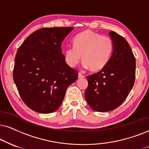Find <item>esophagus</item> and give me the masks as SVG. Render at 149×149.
Listing matches in <instances>:
<instances>
[{
  "label": "esophagus",
  "instance_id": "34e87169",
  "mask_svg": "<svg viewBox=\"0 0 149 149\" xmlns=\"http://www.w3.org/2000/svg\"><path fill=\"white\" fill-rule=\"evenodd\" d=\"M84 77H85V76H84V75L82 74L81 72H79V74H78V78L79 79H82V78H84Z\"/></svg>",
  "mask_w": 149,
  "mask_h": 149
}]
</instances>
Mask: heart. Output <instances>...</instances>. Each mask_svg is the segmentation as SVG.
I'll use <instances>...</instances> for the list:
<instances>
[{"instance_id": "1", "label": "heart", "mask_w": 149, "mask_h": 149, "mask_svg": "<svg viewBox=\"0 0 149 149\" xmlns=\"http://www.w3.org/2000/svg\"><path fill=\"white\" fill-rule=\"evenodd\" d=\"M113 41L107 36L86 30L73 39V47L65 50V62L70 67L79 63L82 56L84 66L93 72L106 67L113 52Z\"/></svg>"}]
</instances>
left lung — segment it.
Listing matches in <instances>:
<instances>
[{
  "label": "left lung",
  "mask_w": 149,
  "mask_h": 149,
  "mask_svg": "<svg viewBox=\"0 0 149 149\" xmlns=\"http://www.w3.org/2000/svg\"><path fill=\"white\" fill-rule=\"evenodd\" d=\"M114 47L111 59L100 72L87 77L85 98L92 109L108 112L124 102L135 83V58L129 44L116 32H109Z\"/></svg>",
  "instance_id": "left-lung-1"
}]
</instances>
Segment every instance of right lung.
Instances as JSON below:
<instances>
[{
	"mask_svg": "<svg viewBox=\"0 0 149 149\" xmlns=\"http://www.w3.org/2000/svg\"><path fill=\"white\" fill-rule=\"evenodd\" d=\"M73 29H40L18 49L13 79L21 99L32 111H56L67 88L77 79L78 72L68 65L61 50L62 42Z\"/></svg>",
	"mask_w": 149,
	"mask_h": 149,
	"instance_id": "obj_1",
	"label": "right lung"
}]
</instances>
